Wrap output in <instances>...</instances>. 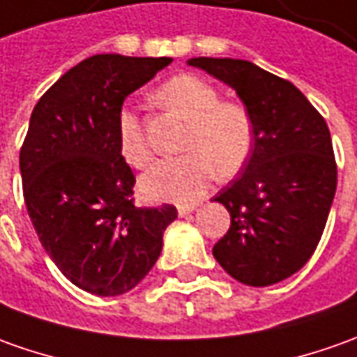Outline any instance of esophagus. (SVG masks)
<instances>
[{
    "instance_id": "obj_1",
    "label": "esophagus",
    "mask_w": 357,
    "mask_h": 357,
    "mask_svg": "<svg viewBox=\"0 0 357 357\" xmlns=\"http://www.w3.org/2000/svg\"><path fill=\"white\" fill-rule=\"evenodd\" d=\"M195 209H197V205H195V203H188V205H178L179 217H185V215L193 213Z\"/></svg>"
}]
</instances>
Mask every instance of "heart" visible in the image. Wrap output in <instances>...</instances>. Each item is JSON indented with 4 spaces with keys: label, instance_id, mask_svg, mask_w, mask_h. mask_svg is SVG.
Here are the masks:
<instances>
[{
    "label": "heart",
    "instance_id": "1",
    "mask_svg": "<svg viewBox=\"0 0 357 357\" xmlns=\"http://www.w3.org/2000/svg\"><path fill=\"white\" fill-rule=\"evenodd\" d=\"M156 99L188 121L179 156L156 162L140 178V191L150 201L185 203L197 199L213 174L232 178L244 168L254 150V121L240 103L220 101L209 82L191 74L168 79ZM119 152L132 168H144L152 150L144 127L132 109H121L117 117Z\"/></svg>",
    "mask_w": 357,
    "mask_h": 357
}]
</instances>
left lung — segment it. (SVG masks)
<instances>
[{"instance_id": "left-lung-1", "label": "left lung", "mask_w": 357, "mask_h": 357, "mask_svg": "<svg viewBox=\"0 0 357 357\" xmlns=\"http://www.w3.org/2000/svg\"><path fill=\"white\" fill-rule=\"evenodd\" d=\"M230 86L254 121V150L215 201L230 229L213 246L234 280L268 287L309 261L336 193V160L326 121L291 82L234 58H191Z\"/></svg>"}]
</instances>
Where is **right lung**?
<instances>
[{"mask_svg": "<svg viewBox=\"0 0 357 357\" xmlns=\"http://www.w3.org/2000/svg\"><path fill=\"white\" fill-rule=\"evenodd\" d=\"M172 58L96 54L38 99L19 154L26 213L50 260L76 287L115 297L158 260L174 205H135V174L119 152L123 101Z\"/></svg>", "mask_w": 357, "mask_h": 357, "instance_id": "right-lung-1", "label": "right lung"}]
</instances>
